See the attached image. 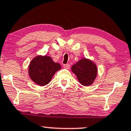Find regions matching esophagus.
I'll return each instance as SVG.
<instances>
[{
	"label": "esophagus",
	"instance_id": "34e87169",
	"mask_svg": "<svg viewBox=\"0 0 131 131\" xmlns=\"http://www.w3.org/2000/svg\"><path fill=\"white\" fill-rule=\"evenodd\" d=\"M63 67L66 69H70V64H65L63 65Z\"/></svg>",
	"mask_w": 131,
	"mask_h": 131
}]
</instances>
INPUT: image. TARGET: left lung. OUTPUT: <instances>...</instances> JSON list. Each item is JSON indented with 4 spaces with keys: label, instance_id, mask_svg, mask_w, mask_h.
Listing matches in <instances>:
<instances>
[{
    "label": "left lung",
    "instance_id": "1",
    "mask_svg": "<svg viewBox=\"0 0 131 131\" xmlns=\"http://www.w3.org/2000/svg\"><path fill=\"white\" fill-rule=\"evenodd\" d=\"M71 71L76 74L79 82L86 86L93 84L97 74L96 64L92 60L85 58L73 64Z\"/></svg>",
    "mask_w": 131,
    "mask_h": 131
}]
</instances>
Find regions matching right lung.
Returning <instances> with one entry per match:
<instances>
[{"mask_svg": "<svg viewBox=\"0 0 131 131\" xmlns=\"http://www.w3.org/2000/svg\"><path fill=\"white\" fill-rule=\"evenodd\" d=\"M61 68L49 56L38 55L31 60L28 66V75L35 84L45 86L50 83L54 73Z\"/></svg>", "mask_w": 131, "mask_h": 131, "instance_id": "1", "label": "right lung"}]
</instances>
